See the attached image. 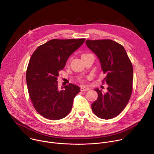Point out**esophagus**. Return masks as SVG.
I'll return each instance as SVG.
<instances>
[{
	"mask_svg": "<svg viewBox=\"0 0 154 154\" xmlns=\"http://www.w3.org/2000/svg\"><path fill=\"white\" fill-rule=\"evenodd\" d=\"M90 90V88L88 86H82L80 90L81 91H88Z\"/></svg>",
	"mask_w": 154,
	"mask_h": 154,
	"instance_id": "34e87169",
	"label": "esophagus"
}]
</instances>
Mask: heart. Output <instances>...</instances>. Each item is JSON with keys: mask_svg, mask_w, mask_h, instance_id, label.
Here are the masks:
<instances>
[{"mask_svg": "<svg viewBox=\"0 0 154 154\" xmlns=\"http://www.w3.org/2000/svg\"><path fill=\"white\" fill-rule=\"evenodd\" d=\"M88 55V54H83L82 56H84V55Z\"/></svg>", "mask_w": 154, "mask_h": 154, "instance_id": "obj_1", "label": "heart"}]
</instances>
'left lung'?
Here are the masks:
<instances>
[{
    "label": "left lung",
    "instance_id": "left-lung-1",
    "mask_svg": "<svg viewBox=\"0 0 154 154\" xmlns=\"http://www.w3.org/2000/svg\"><path fill=\"white\" fill-rule=\"evenodd\" d=\"M86 45L99 60L106 77L107 92L95 88L98 97L91 104L99 118L109 119L117 116L127 105L132 90L133 66L124 47L111 39L86 41Z\"/></svg>",
    "mask_w": 154,
    "mask_h": 154
}]
</instances>
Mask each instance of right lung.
I'll use <instances>...</instances> for the list:
<instances>
[{"instance_id": "add662e5", "label": "right lung", "mask_w": 154, "mask_h": 154, "mask_svg": "<svg viewBox=\"0 0 154 154\" xmlns=\"http://www.w3.org/2000/svg\"><path fill=\"white\" fill-rule=\"evenodd\" d=\"M85 40L51 39L32 54L26 72L28 91L34 108L45 118L58 120L70 113L80 88L71 83L59 90L57 77L69 57Z\"/></svg>"}]
</instances>
